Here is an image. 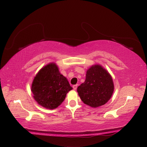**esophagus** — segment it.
<instances>
[{
  "instance_id": "esophagus-1",
  "label": "esophagus",
  "mask_w": 147,
  "mask_h": 147,
  "mask_svg": "<svg viewBox=\"0 0 147 147\" xmlns=\"http://www.w3.org/2000/svg\"><path fill=\"white\" fill-rule=\"evenodd\" d=\"M77 87H78V85H73V89H74V90H76Z\"/></svg>"
}]
</instances>
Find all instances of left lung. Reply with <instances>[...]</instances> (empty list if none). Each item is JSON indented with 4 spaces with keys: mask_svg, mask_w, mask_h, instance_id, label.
I'll return each instance as SVG.
<instances>
[{
    "mask_svg": "<svg viewBox=\"0 0 147 147\" xmlns=\"http://www.w3.org/2000/svg\"><path fill=\"white\" fill-rule=\"evenodd\" d=\"M114 86L112 76L101 65H93L86 71L85 82L77 92L84 104L96 108L105 104L112 95Z\"/></svg>",
    "mask_w": 147,
    "mask_h": 147,
    "instance_id": "obj_1",
    "label": "left lung"
}]
</instances>
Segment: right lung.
I'll return each instance as SVG.
<instances>
[{
  "instance_id": "1",
  "label": "right lung",
  "mask_w": 147,
  "mask_h": 147,
  "mask_svg": "<svg viewBox=\"0 0 147 147\" xmlns=\"http://www.w3.org/2000/svg\"><path fill=\"white\" fill-rule=\"evenodd\" d=\"M73 89L66 78L61 74L57 65L51 62L43 66L34 77L31 90L33 98L43 107H58Z\"/></svg>"
}]
</instances>
